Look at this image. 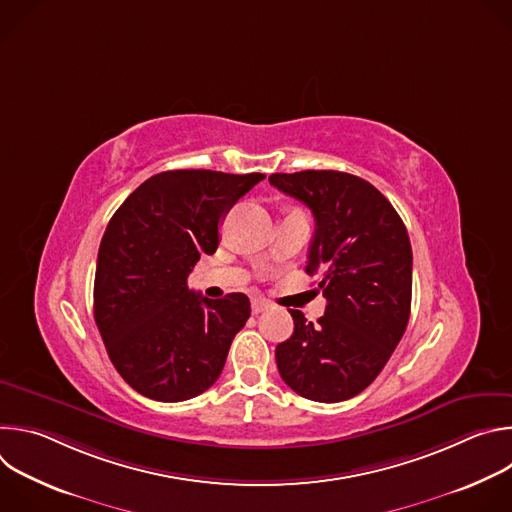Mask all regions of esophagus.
<instances>
[{
    "instance_id": "1",
    "label": "esophagus",
    "mask_w": 512,
    "mask_h": 512,
    "mask_svg": "<svg viewBox=\"0 0 512 512\" xmlns=\"http://www.w3.org/2000/svg\"><path fill=\"white\" fill-rule=\"evenodd\" d=\"M265 308H269V302H267V300H263V298H255V300L251 302V310H253V314H259V312H263Z\"/></svg>"
}]
</instances>
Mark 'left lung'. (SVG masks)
<instances>
[{
	"mask_svg": "<svg viewBox=\"0 0 512 512\" xmlns=\"http://www.w3.org/2000/svg\"><path fill=\"white\" fill-rule=\"evenodd\" d=\"M269 182L316 218L306 271L322 275L318 287L328 302L318 324L289 310L294 334L275 348L279 375L306 399L346 401L377 379L407 328V229L393 204L358 176L304 170L271 174Z\"/></svg>",
	"mask_w": 512,
	"mask_h": 512,
	"instance_id": "1",
	"label": "left lung"
}]
</instances>
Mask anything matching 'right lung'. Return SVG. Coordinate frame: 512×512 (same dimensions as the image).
<instances>
[{
    "instance_id": "1",
    "label": "right lung",
    "mask_w": 512,
    "mask_h": 512,
    "mask_svg": "<svg viewBox=\"0 0 512 512\" xmlns=\"http://www.w3.org/2000/svg\"><path fill=\"white\" fill-rule=\"evenodd\" d=\"M265 174L170 170L117 208L101 239L95 322L123 381L176 403L214 385L235 334L251 316L245 294L208 300L186 279L218 247L221 218Z\"/></svg>"
}]
</instances>
